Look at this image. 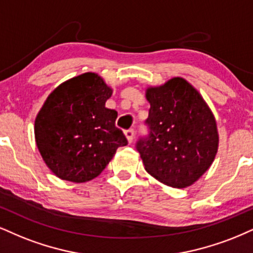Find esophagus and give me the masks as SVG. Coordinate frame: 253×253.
<instances>
[{
  "mask_svg": "<svg viewBox=\"0 0 253 253\" xmlns=\"http://www.w3.org/2000/svg\"><path fill=\"white\" fill-rule=\"evenodd\" d=\"M124 135H126L127 142L131 143L132 139H133V135H135V131H133V129L126 130V131H124Z\"/></svg>",
  "mask_w": 253,
  "mask_h": 253,
  "instance_id": "esophagus-1",
  "label": "esophagus"
}]
</instances>
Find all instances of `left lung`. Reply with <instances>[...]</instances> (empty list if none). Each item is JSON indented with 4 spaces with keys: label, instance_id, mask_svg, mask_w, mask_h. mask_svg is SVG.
Here are the masks:
<instances>
[{
    "label": "left lung",
    "instance_id": "obj_1",
    "mask_svg": "<svg viewBox=\"0 0 253 253\" xmlns=\"http://www.w3.org/2000/svg\"><path fill=\"white\" fill-rule=\"evenodd\" d=\"M150 103L149 136L137 142L146 172L165 185L183 189L197 182L218 151L217 124L202 95L182 77L145 92Z\"/></svg>",
    "mask_w": 253,
    "mask_h": 253
}]
</instances>
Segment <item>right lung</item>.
Masks as SVG:
<instances>
[{
    "label": "right lung",
    "mask_w": 253,
    "mask_h": 253,
    "mask_svg": "<svg viewBox=\"0 0 253 253\" xmlns=\"http://www.w3.org/2000/svg\"><path fill=\"white\" fill-rule=\"evenodd\" d=\"M112 89L101 76L85 73L65 81L41 108L35 141L46 167L58 178L74 183L97 177L127 144L115 126L117 111L105 108Z\"/></svg>",
    "instance_id": "1"
}]
</instances>
